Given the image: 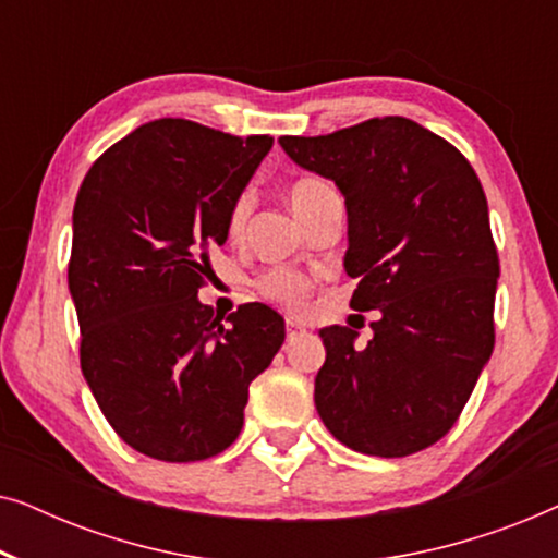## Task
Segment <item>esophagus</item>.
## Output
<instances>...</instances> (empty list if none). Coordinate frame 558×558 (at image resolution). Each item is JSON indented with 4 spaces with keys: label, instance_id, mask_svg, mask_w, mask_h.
I'll use <instances>...</instances> for the list:
<instances>
[{
    "label": "esophagus",
    "instance_id": "obj_1",
    "mask_svg": "<svg viewBox=\"0 0 558 558\" xmlns=\"http://www.w3.org/2000/svg\"><path fill=\"white\" fill-rule=\"evenodd\" d=\"M302 332H304V325L300 323V319L289 317V319H287V338L294 340V338H300Z\"/></svg>",
    "mask_w": 558,
    "mask_h": 558
}]
</instances>
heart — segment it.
Returning a JSON list of instances; mask_svg holds the SVG:
<instances>
[{"label": "heart", "mask_w": 558, "mask_h": 558, "mask_svg": "<svg viewBox=\"0 0 558 558\" xmlns=\"http://www.w3.org/2000/svg\"><path fill=\"white\" fill-rule=\"evenodd\" d=\"M327 193H332V187L327 185V182L317 178H302L292 182V187H289L287 195H289V205H292V210L300 218H304L312 205ZM246 210H248V201L246 197H241V201L233 205L231 220H228L231 233L241 231L243 220H246ZM258 292H262L266 300L284 304V307H296V304L307 296V279L292 269H271L258 279Z\"/></svg>", "instance_id": "heart-1"}]
</instances>
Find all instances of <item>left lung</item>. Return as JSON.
Segmentation results:
<instances>
[{
  "label": "left lung",
  "instance_id": "left-lung-1",
  "mask_svg": "<svg viewBox=\"0 0 558 558\" xmlns=\"http://www.w3.org/2000/svg\"><path fill=\"white\" fill-rule=\"evenodd\" d=\"M279 144L345 197L350 307L380 312L363 350L350 327L319 330L317 414L355 452H422L452 429L493 355L500 266L483 185L452 144L403 117Z\"/></svg>",
  "mask_w": 558,
  "mask_h": 558
}]
</instances>
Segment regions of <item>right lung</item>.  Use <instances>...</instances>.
Returning <instances> with one entry per match:
<instances>
[{"instance_id": "add662e5", "label": "right lung", "mask_w": 558, "mask_h": 558, "mask_svg": "<svg viewBox=\"0 0 558 558\" xmlns=\"http://www.w3.org/2000/svg\"><path fill=\"white\" fill-rule=\"evenodd\" d=\"M271 136H231L157 119L96 159L73 208L68 287L81 325V371L113 432L162 462L231 447L248 386L284 342L262 302L213 315L197 300L208 248Z\"/></svg>"}]
</instances>
